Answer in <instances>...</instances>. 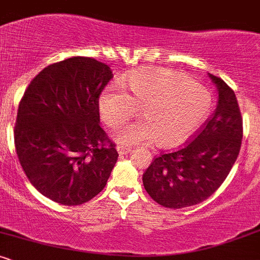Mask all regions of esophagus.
I'll list each match as a JSON object with an SVG mask.
<instances>
[{
  "label": "esophagus",
  "instance_id": "34e87169",
  "mask_svg": "<svg viewBox=\"0 0 260 260\" xmlns=\"http://www.w3.org/2000/svg\"><path fill=\"white\" fill-rule=\"evenodd\" d=\"M117 151L120 155H126L131 151L129 147H124V145H118L117 147Z\"/></svg>",
  "mask_w": 260,
  "mask_h": 260
}]
</instances>
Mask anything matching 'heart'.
Wrapping results in <instances>:
<instances>
[{
  "label": "heart",
  "instance_id": "heart-1",
  "mask_svg": "<svg viewBox=\"0 0 260 260\" xmlns=\"http://www.w3.org/2000/svg\"><path fill=\"white\" fill-rule=\"evenodd\" d=\"M118 86L106 88L99 99L103 120L118 127L140 107L142 120L121 128V144L149 143L156 139L172 147L189 136L210 109V95L198 83L166 68H147L128 74Z\"/></svg>",
  "mask_w": 260,
  "mask_h": 260
}]
</instances>
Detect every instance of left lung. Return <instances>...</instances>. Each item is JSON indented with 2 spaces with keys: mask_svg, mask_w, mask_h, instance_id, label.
<instances>
[{
  "mask_svg": "<svg viewBox=\"0 0 260 260\" xmlns=\"http://www.w3.org/2000/svg\"><path fill=\"white\" fill-rule=\"evenodd\" d=\"M219 101L213 115L189 142L155 156L143 174V184L157 204L181 209L202 203L222 184L231 171L243 137V120L234 90L209 74Z\"/></svg>",
  "mask_w": 260,
  "mask_h": 260,
  "instance_id": "8db88e82",
  "label": "left lung"
}]
</instances>
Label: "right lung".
I'll return each instance as SVG.
<instances>
[{
    "label": "right lung",
    "mask_w": 260,
    "mask_h": 260,
    "mask_svg": "<svg viewBox=\"0 0 260 260\" xmlns=\"http://www.w3.org/2000/svg\"><path fill=\"white\" fill-rule=\"evenodd\" d=\"M112 77L107 64L76 56L45 67L26 88L14 145L28 180L46 198L80 205L106 186L118 153L99 124V98Z\"/></svg>",
    "instance_id": "right-lung-1"
}]
</instances>
